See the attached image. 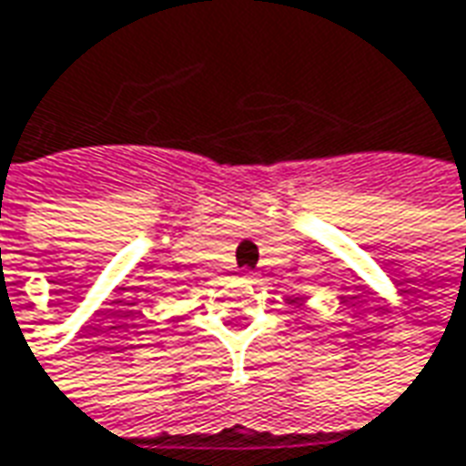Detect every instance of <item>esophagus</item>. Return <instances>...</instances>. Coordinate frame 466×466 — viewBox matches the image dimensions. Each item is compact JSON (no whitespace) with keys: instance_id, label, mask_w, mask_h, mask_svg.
I'll use <instances>...</instances> for the list:
<instances>
[{"instance_id":"esophagus-1","label":"esophagus","mask_w":466,"mask_h":466,"mask_svg":"<svg viewBox=\"0 0 466 466\" xmlns=\"http://www.w3.org/2000/svg\"><path fill=\"white\" fill-rule=\"evenodd\" d=\"M239 279H242V281H255V279H258V276H255V273H252V270H242V273H239Z\"/></svg>"}]
</instances>
